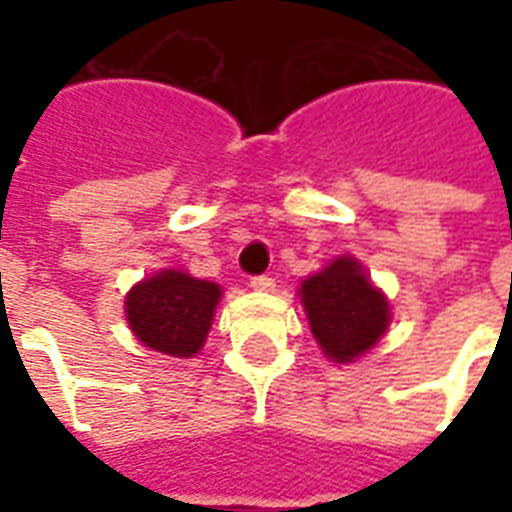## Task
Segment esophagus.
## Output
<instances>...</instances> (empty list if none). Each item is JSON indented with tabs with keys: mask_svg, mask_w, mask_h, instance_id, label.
Listing matches in <instances>:
<instances>
[{
	"mask_svg": "<svg viewBox=\"0 0 512 512\" xmlns=\"http://www.w3.org/2000/svg\"><path fill=\"white\" fill-rule=\"evenodd\" d=\"M255 290H263V293H268V290H274V279L268 277V274H260V277H252V282H249Z\"/></svg>",
	"mask_w": 512,
	"mask_h": 512,
	"instance_id": "1",
	"label": "esophagus"
}]
</instances>
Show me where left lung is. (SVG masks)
Instances as JSON below:
<instances>
[{
  "label": "left lung",
  "instance_id": "8db88e82",
  "mask_svg": "<svg viewBox=\"0 0 512 512\" xmlns=\"http://www.w3.org/2000/svg\"><path fill=\"white\" fill-rule=\"evenodd\" d=\"M299 296L321 351L340 365L367 354L392 321L389 301L356 257H337L304 279Z\"/></svg>",
  "mask_w": 512,
  "mask_h": 512
}]
</instances>
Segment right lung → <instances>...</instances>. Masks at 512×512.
I'll return each mask as SVG.
<instances>
[{"label":"right lung","instance_id":"1","mask_svg":"<svg viewBox=\"0 0 512 512\" xmlns=\"http://www.w3.org/2000/svg\"><path fill=\"white\" fill-rule=\"evenodd\" d=\"M219 299L222 288L216 282L164 268L128 290L126 318L142 345L189 359L200 354Z\"/></svg>","mask_w":512,"mask_h":512}]
</instances>
